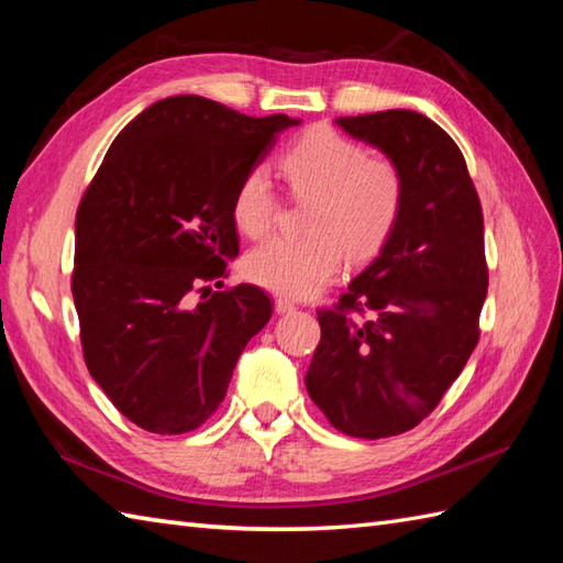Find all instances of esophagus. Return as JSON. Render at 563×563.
Returning a JSON list of instances; mask_svg holds the SVG:
<instances>
[{
    "mask_svg": "<svg viewBox=\"0 0 563 563\" xmlns=\"http://www.w3.org/2000/svg\"><path fill=\"white\" fill-rule=\"evenodd\" d=\"M295 309V300H290V297H275V312H292Z\"/></svg>",
    "mask_w": 563,
    "mask_h": 563,
    "instance_id": "obj_1",
    "label": "esophagus"
}]
</instances>
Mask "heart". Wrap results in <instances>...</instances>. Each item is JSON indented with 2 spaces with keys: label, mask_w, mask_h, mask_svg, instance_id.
<instances>
[{
  "label": "heart",
  "mask_w": 563,
  "mask_h": 563,
  "mask_svg": "<svg viewBox=\"0 0 563 563\" xmlns=\"http://www.w3.org/2000/svg\"><path fill=\"white\" fill-rule=\"evenodd\" d=\"M292 198L312 200L305 239L273 236L251 249V283L283 295H309L353 263L373 258L397 227L406 181L397 162L367 157V150L331 128H312L280 154ZM280 198L263 166L249 169L232 198V218L249 236H263L278 220Z\"/></svg>",
  "instance_id": "heart-1"
}]
</instances>
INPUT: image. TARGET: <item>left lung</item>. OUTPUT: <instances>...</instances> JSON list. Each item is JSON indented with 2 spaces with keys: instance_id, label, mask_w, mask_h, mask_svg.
Listing matches in <instances>:
<instances>
[{
  "instance_id": "1",
  "label": "left lung",
  "mask_w": 563,
  "mask_h": 563,
  "mask_svg": "<svg viewBox=\"0 0 563 563\" xmlns=\"http://www.w3.org/2000/svg\"><path fill=\"white\" fill-rule=\"evenodd\" d=\"M339 125L399 164L406 198L379 256L317 312L305 385L333 428L377 440L421 423L479 343L484 212L460 147L430 118L394 109Z\"/></svg>"
}]
</instances>
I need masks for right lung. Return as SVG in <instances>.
<instances>
[{
  "mask_svg": "<svg viewBox=\"0 0 563 563\" xmlns=\"http://www.w3.org/2000/svg\"><path fill=\"white\" fill-rule=\"evenodd\" d=\"M288 125L285 113L251 118L190 93L162 99L118 133L84 190L71 271L84 363L142 430L206 423L268 324L266 292L222 290L220 278L239 254L234 190ZM210 279L220 291L201 288Z\"/></svg>",
  "mask_w": 563,
  "mask_h": 563,
  "instance_id": "obj_1",
  "label": "right lung"
}]
</instances>
